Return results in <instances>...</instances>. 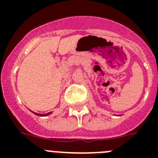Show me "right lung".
Masks as SVG:
<instances>
[{
	"label": "right lung",
	"instance_id": "right-lung-1",
	"mask_svg": "<svg viewBox=\"0 0 158 158\" xmlns=\"http://www.w3.org/2000/svg\"><path fill=\"white\" fill-rule=\"evenodd\" d=\"M32 113H34L35 115H38V116H47V115H51V113H52V111H51V112H48V113H47V114H39V113L34 112V111H32Z\"/></svg>",
	"mask_w": 158,
	"mask_h": 158
}]
</instances>
